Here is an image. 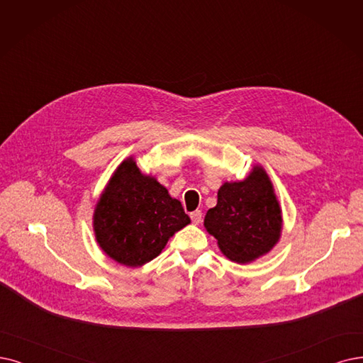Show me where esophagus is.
Returning <instances> with one entry per match:
<instances>
[{"label":"esophagus","instance_id":"34e87169","mask_svg":"<svg viewBox=\"0 0 363 363\" xmlns=\"http://www.w3.org/2000/svg\"><path fill=\"white\" fill-rule=\"evenodd\" d=\"M191 219H192L194 225H199V223H201V220H202V213H201L199 210L192 211V213H191Z\"/></svg>","mask_w":363,"mask_h":363}]
</instances>
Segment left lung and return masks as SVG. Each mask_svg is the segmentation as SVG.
Here are the masks:
<instances>
[{
    "label": "left lung",
    "mask_w": 363,
    "mask_h": 363,
    "mask_svg": "<svg viewBox=\"0 0 363 363\" xmlns=\"http://www.w3.org/2000/svg\"><path fill=\"white\" fill-rule=\"evenodd\" d=\"M204 228L232 262L250 264L280 241L283 214L272 182L262 165H253L240 182H225L217 204L204 217Z\"/></svg>",
    "instance_id": "8db88e82"
}]
</instances>
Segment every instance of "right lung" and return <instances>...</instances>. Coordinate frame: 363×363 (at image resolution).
Instances as JSON below:
<instances>
[{
	"instance_id": "right-lung-1",
	"label": "right lung",
	"mask_w": 363,
	"mask_h": 363,
	"mask_svg": "<svg viewBox=\"0 0 363 363\" xmlns=\"http://www.w3.org/2000/svg\"><path fill=\"white\" fill-rule=\"evenodd\" d=\"M189 223L180 201L152 174H144L134 156L114 169L92 216L101 250L129 268L143 267L161 255L168 240Z\"/></svg>"
}]
</instances>
